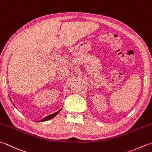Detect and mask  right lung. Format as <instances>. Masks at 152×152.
I'll use <instances>...</instances> for the list:
<instances>
[{"label":"right lung","mask_w":152,"mask_h":152,"mask_svg":"<svg viewBox=\"0 0 152 152\" xmlns=\"http://www.w3.org/2000/svg\"><path fill=\"white\" fill-rule=\"evenodd\" d=\"M61 110H62V108H61V109L59 110H58L57 112L53 113V114H50V115H49L46 116V117H45L44 119H42L41 121H40H40H37V122H38H38H39V121H48V120H50V119H52L53 118L55 117V116L57 115L58 114H59V112Z\"/></svg>","instance_id":"1"}]
</instances>
